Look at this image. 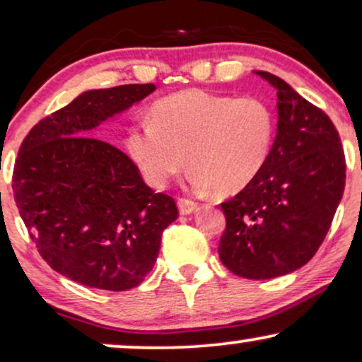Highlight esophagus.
Returning a JSON list of instances; mask_svg holds the SVG:
<instances>
[{
  "label": "esophagus",
  "mask_w": 362,
  "mask_h": 362,
  "mask_svg": "<svg viewBox=\"0 0 362 362\" xmlns=\"http://www.w3.org/2000/svg\"><path fill=\"white\" fill-rule=\"evenodd\" d=\"M177 206H180L181 215H189V213H193L198 208V203L189 198H180L177 199Z\"/></svg>",
  "instance_id": "1"
}]
</instances>
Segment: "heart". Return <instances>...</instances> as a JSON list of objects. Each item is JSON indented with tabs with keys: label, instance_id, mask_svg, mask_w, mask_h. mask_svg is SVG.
<instances>
[{
	"label": "heart",
	"instance_id": "1",
	"mask_svg": "<svg viewBox=\"0 0 362 362\" xmlns=\"http://www.w3.org/2000/svg\"><path fill=\"white\" fill-rule=\"evenodd\" d=\"M274 134V110L260 97L182 90L156 102L151 119L134 122L126 146L153 186H166L188 156L196 189L231 194L265 166Z\"/></svg>",
	"mask_w": 362,
	"mask_h": 362
}]
</instances>
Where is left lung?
I'll list each match as a JSON object with an SVG mask.
<instances>
[{"instance_id":"obj_1","label":"left lung","mask_w":362,"mask_h":362,"mask_svg":"<svg viewBox=\"0 0 362 362\" xmlns=\"http://www.w3.org/2000/svg\"><path fill=\"white\" fill-rule=\"evenodd\" d=\"M274 86L279 126L258 176L228 202L218 253L243 279H274L300 269L317 253L344 193L346 156L332 120L282 78Z\"/></svg>"}]
</instances>
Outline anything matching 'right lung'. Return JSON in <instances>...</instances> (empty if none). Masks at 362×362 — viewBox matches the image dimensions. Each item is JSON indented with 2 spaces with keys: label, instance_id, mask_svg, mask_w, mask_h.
I'll list each match as a JSON object with an SVG mask.
<instances>
[{
  "label": "right lung",
  "instance_id": "obj_1",
  "mask_svg": "<svg viewBox=\"0 0 362 362\" xmlns=\"http://www.w3.org/2000/svg\"><path fill=\"white\" fill-rule=\"evenodd\" d=\"M154 88L129 83L82 93L33 126L18 151L13 193L21 220L43 260L74 282L115 292L137 287L180 215L173 196L154 193L124 151L90 136Z\"/></svg>",
  "mask_w": 362,
  "mask_h": 362
}]
</instances>
